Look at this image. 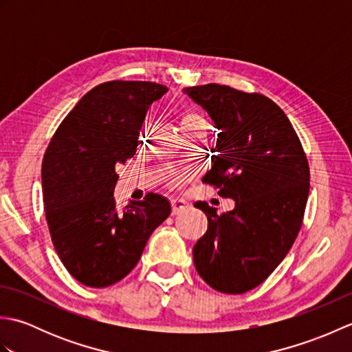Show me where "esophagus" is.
<instances>
[{
    "label": "esophagus",
    "instance_id": "obj_1",
    "mask_svg": "<svg viewBox=\"0 0 352 352\" xmlns=\"http://www.w3.org/2000/svg\"><path fill=\"white\" fill-rule=\"evenodd\" d=\"M172 214H178V213H182V212H184L186 208H189V204L186 203L184 199H182V198H175V199H172Z\"/></svg>",
    "mask_w": 352,
    "mask_h": 352
}]
</instances>
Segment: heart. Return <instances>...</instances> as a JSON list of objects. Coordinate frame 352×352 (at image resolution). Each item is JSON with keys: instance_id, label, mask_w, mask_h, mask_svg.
I'll list each match as a JSON object with an SVG mask.
<instances>
[{"instance_id": "1", "label": "heart", "mask_w": 352, "mask_h": 352, "mask_svg": "<svg viewBox=\"0 0 352 352\" xmlns=\"http://www.w3.org/2000/svg\"><path fill=\"white\" fill-rule=\"evenodd\" d=\"M180 125H182V130H188V129H195V126H207L206 121L203 118L197 113H184L180 119Z\"/></svg>"}]
</instances>
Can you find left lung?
<instances>
[{
  "instance_id": "8db88e82",
  "label": "left lung",
  "mask_w": 352,
  "mask_h": 352,
  "mask_svg": "<svg viewBox=\"0 0 352 352\" xmlns=\"http://www.w3.org/2000/svg\"><path fill=\"white\" fill-rule=\"evenodd\" d=\"M183 92L218 129L203 183L234 199L233 210L222 214L195 203L208 227L193 246V263L214 290L245 294L274 272L300 233L310 189L307 157L286 113L265 95L221 85Z\"/></svg>"
}]
</instances>
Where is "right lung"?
Returning a JSON list of instances; mask_svg holds the SVG:
<instances>
[{"label": "right lung", "mask_w": 352, "mask_h": 352, "mask_svg": "<svg viewBox=\"0 0 352 352\" xmlns=\"http://www.w3.org/2000/svg\"><path fill=\"white\" fill-rule=\"evenodd\" d=\"M168 92L151 81H107L89 91L52 136L42 162L51 241L68 272L89 287L121 281L170 214L157 193L116 210V168L136 154L148 107Z\"/></svg>", "instance_id": "obj_1"}]
</instances>
